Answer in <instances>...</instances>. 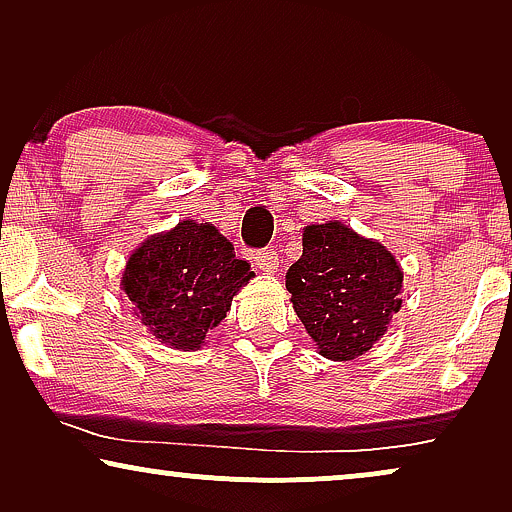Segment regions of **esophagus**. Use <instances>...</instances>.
<instances>
[{"label":"esophagus","mask_w":512,"mask_h":512,"mask_svg":"<svg viewBox=\"0 0 512 512\" xmlns=\"http://www.w3.org/2000/svg\"><path fill=\"white\" fill-rule=\"evenodd\" d=\"M254 261L263 272H275L279 268V254L277 249H261L254 254Z\"/></svg>","instance_id":"34e87169"}]
</instances>
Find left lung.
<instances>
[{"mask_svg": "<svg viewBox=\"0 0 512 512\" xmlns=\"http://www.w3.org/2000/svg\"><path fill=\"white\" fill-rule=\"evenodd\" d=\"M401 286L396 258L340 221L307 226L303 256L286 272L293 310L331 361H352L387 333Z\"/></svg>", "mask_w": 512, "mask_h": 512, "instance_id": "obj_1", "label": "left lung"}]
</instances>
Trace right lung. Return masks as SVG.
<instances>
[{
  "mask_svg": "<svg viewBox=\"0 0 512 512\" xmlns=\"http://www.w3.org/2000/svg\"><path fill=\"white\" fill-rule=\"evenodd\" d=\"M254 272L212 223L181 221L132 251L121 286L142 324L174 349H198Z\"/></svg>",
  "mask_w": 512,
  "mask_h": 512,
  "instance_id": "add662e5",
  "label": "right lung"
}]
</instances>
